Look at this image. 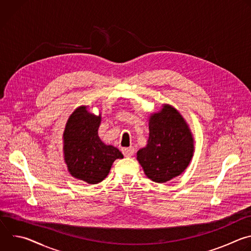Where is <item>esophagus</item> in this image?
<instances>
[{
    "mask_svg": "<svg viewBox=\"0 0 251 251\" xmlns=\"http://www.w3.org/2000/svg\"><path fill=\"white\" fill-rule=\"evenodd\" d=\"M122 153L124 154L125 157H131L135 153L134 147H128V148H123Z\"/></svg>",
    "mask_w": 251,
    "mask_h": 251,
    "instance_id": "obj_1",
    "label": "esophagus"
}]
</instances>
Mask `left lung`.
I'll return each mask as SVG.
<instances>
[{
	"mask_svg": "<svg viewBox=\"0 0 251 251\" xmlns=\"http://www.w3.org/2000/svg\"><path fill=\"white\" fill-rule=\"evenodd\" d=\"M193 134L181 113L169 104L149 117L146 147L137 152L145 175L156 183L180 176L194 155Z\"/></svg>",
	"mask_w": 251,
	"mask_h": 251,
	"instance_id": "1",
	"label": "left lung"
}]
</instances>
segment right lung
I'll return each instance as SVG.
<instances>
[{
	"label": "right lung",
	"mask_w": 251,
	"mask_h": 251,
	"mask_svg": "<svg viewBox=\"0 0 251 251\" xmlns=\"http://www.w3.org/2000/svg\"><path fill=\"white\" fill-rule=\"evenodd\" d=\"M101 114L94 115L87 106H79L66 122L63 132L64 162L69 174L87 184L102 182L122 153L112 145H106L98 136Z\"/></svg>",
	"instance_id": "add662e5"
}]
</instances>
